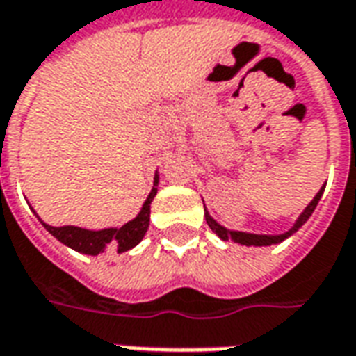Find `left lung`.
<instances>
[{
    "instance_id": "left-lung-1",
    "label": "left lung",
    "mask_w": 356,
    "mask_h": 356,
    "mask_svg": "<svg viewBox=\"0 0 356 356\" xmlns=\"http://www.w3.org/2000/svg\"><path fill=\"white\" fill-rule=\"evenodd\" d=\"M324 186L326 185L321 186V191L316 193V196H314L313 200L307 204V208L299 213V217L296 219V223L291 225L288 231L280 232V234H255V232L232 231V229H227V227L219 225L213 217L209 216V211L206 206H204V216H206V221H208L209 229L216 232L221 240H231V242H236V244H242V246H273V244H280V242H284L286 238H290L293 232H298L299 229L307 223V219L313 216L316 204H318V200L322 198Z\"/></svg>"
}]
</instances>
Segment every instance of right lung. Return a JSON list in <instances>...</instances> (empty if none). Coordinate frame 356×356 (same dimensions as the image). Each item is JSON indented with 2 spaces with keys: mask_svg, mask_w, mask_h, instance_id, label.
Returning a JSON list of instances; mask_svg holds the SVG:
<instances>
[{
  "mask_svg": "<svg viewBox=\"0 0 356 356\" xmlns=\"http://www.w3.org/2000/svg\"><path fill=\"white\" fill-rule=\"evenodd\" d=\"M158 183H160V175L158 171L154 173V185L152 191L148 193L147 200L143 202V208L137 216L133 217L131 221H127L122 227H108V229H101V231H91V229H81V227H74V225H66V227H51V225H42L47 231L65 246L72 248L76 252L86 255H99L102 254L106 248H116L118 252H129L131 248L139 244L140 240L145 238L150 225V204L154 200L156 193H158Z\"/></svg>",
  "mask_w": 356,
  "mask_h": 356,
  "instance_id": "obj_1",
  "label": "right lung"
}]
</instances>
